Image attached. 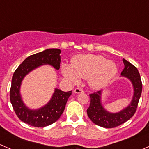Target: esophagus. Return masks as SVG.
Returning a JSON list of instances; mask_svg holds the SVG:
<instances>
[{"label":"esophagus","instance_id":"esophagus-1","mask_svg":"<svg viewBox=\"0 0 149 149\" xmlns=\"http://www.w3.org/2000/svg\"><path fill=\"white\" fill-rule=\"evenodd\" d=\"M73 92L76 93V94H81V93H84L83 89L80 88H76L73 90Z\"/></svg>","mask_w":149,"mask_h":149}]
</instances>
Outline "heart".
Segmentation results:
<instances>
[{"label": "heart", "instance_id": "b5f03b06", "mask_svg": "<svg viewBox=\"0 0 149 149\" xmlns=\"http://www.w3.org/2000/svg\"><path fill=\"white\" fill-rule=\"evenodd\" d=\"M61 71L69 83L77 84L81 79H88L91 88L100 89L112 81L118 73V67L102 55L87 54L75 57L71 65L63 63Z\"/></svg>", "mask_w": 149, "mask_h": 149}]
</instances>
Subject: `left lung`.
<instances>
[{"label":"left lung","instance_id":"1","mask_svg":"<svg viewBox=\"0 0 149 149\" xmlns=\"http://www.w3.org/2000/svg\"><path fill=\"white\" fill-rule=\"evenodd\" d=\"M123 61L125 68L121 73V77L128 79L133 89V97L129 104L119 112H111L103 106L102 91L89 94L90 105L87 109V115L94 124L105 128L117 127L130 120L136 112L142 92V83L138 69L124 58Z\"/></svg>","mask_w":149,"mask_h":149}]
</instances>
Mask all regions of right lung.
<instances>
[{
	"instance_id": "obj_1",
	"label": "right lung",
	"mask_w": 149,
	"mask_h": 149,
	"mask_svg": "<svg viewBox=\"0 0 149 149\" xmlns=\"http://www.w3.org/2000/svg\"><path fill=\"white\" fill-rule=\"evenodd\" d=\"M60 49H47L26 58L15 70L11 81L10 100L18 118L22 122L34 127H45L56 122L65 109L72 91H63L55 88L46 104L37 109H31L25 104L21 94L22 81L26 75L42 65L52 66L59 70L61 63Z\"/></svg>"
}]
</instances>
